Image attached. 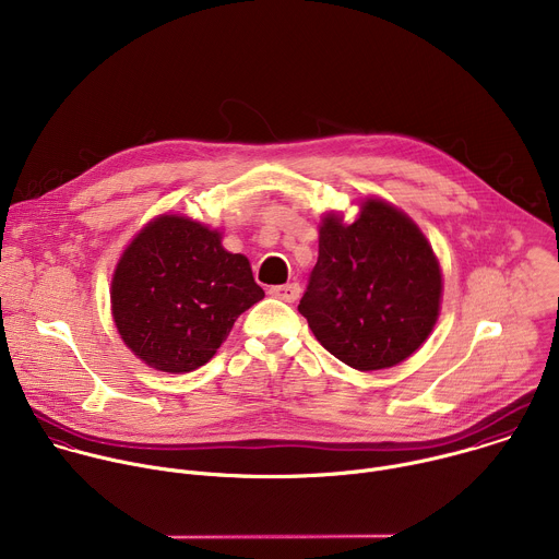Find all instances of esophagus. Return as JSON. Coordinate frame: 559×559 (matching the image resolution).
Listing matches in <instances>:
<instances>
[{
    "label": "esophagus",
    "instance_id": "esophagus-1",
    "mask_svg": "<svg viewBox=\"0 0 559 559\" xmlns=\"http://www.w3.org/2000/svg\"><path fill=\"white\" fill-rule=\"evenodd\" d=\"M270 294L285 300V302H294L300 296V285L298 283H287V285H274L270 287Z\"/></svg>",
    "mask_w": 559,
    "mask_h": 559
}]
</instances>
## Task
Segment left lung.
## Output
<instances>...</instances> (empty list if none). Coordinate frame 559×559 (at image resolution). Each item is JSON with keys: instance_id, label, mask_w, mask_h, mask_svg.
Masks as SVG:
<instances>
[{"instance_id": "left-lung-1", "label": "left lung", "mask_w": 559, "mask_h": 559, "mask_svg": "<svg viewBox=\"0 0 559 559\" xmlns=\"http://www.w3.org/2000/svg\"><path fill=\"white\" fill-rule=\"evenodd\" d=\"M440 298L438 259L405 212L367 199L349 225L323 216L298 311L332 356L358 371L403 362L431 334Z\"/></svg>"}]
</instances>
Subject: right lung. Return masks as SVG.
<instances>
[{
	"mask_svg": "<svg viewBox=\"0 0 559 559\" xmlns=\"http://www.w3.org/2000/svg\"><path fill=\"white\" fill-rule=\"evenodd\" d=\"M263 296L250 261L227 252L221 231L177 214L156 216L132 238L110 289L123 343L168 373L205 365Z\"/></svg>",
	"mask_w": 559,
	"mask_h": 559,
	"instance_id": "add662e5",
	"label": "right lung"
}]
</instances>
